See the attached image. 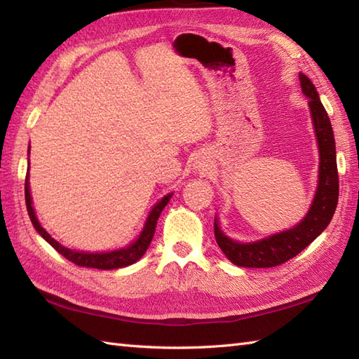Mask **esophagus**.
I'll return each instance as SVG.
<instances>
[{"label": "esophagus", "instance_id": "obj_1", "mask_svg": "<svg viewBox=\"0 0 359 359\" xmlns=\"http://www.w3.org/2000/svg\"><path fill=\"white\" fill-rule=\"evenodd\" d=\"M196 168L199 171H207V170H210V158H207V157H199L196 160Z\"/></svg>", "mask_w": 359, "mask_h": 359}]
</instances>
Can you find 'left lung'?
Listing matches in <instances>:
<instances>
[{
	"label": "left lung",
	"instance_id": "8db88e82",
	"mask_svg": "<svg viewBox=\"0 0 359 359\" xmlns=\"http://www.w3.org/2000/svg\"><path fill=\"white\" fill-rule=\"evenodd\" d=\"M302 94L309 98V108L313 123L315 137L319 151L318 187L307 215L292 228L282 230L262 239L241 242L226 236L215 217L216 242L224 255L238 266L247 269H269L287 262L288 259L299 255L321 234L334 215L338 205L339 182L337 168V148L330 118L319 100V94L313 83L306 74L299 72Z\"/></svg>",
	"mask_w": 359,
	"mask_h": 359
}]
</instances>
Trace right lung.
<instances>
[{"instance_id":"right-lung-1","label":"right lung","mask_w":359,"mask_h":359,"mask_svg":"<svg viewBox=\"0 0 359 359\" xmlns=\"http://www.w3.org/2000/svg\"><path fill=\"white\" fill-rule=\"evenodd\" d=\"M29 148H30V144H29ZM27 152H29V149H27ZM27 165H29V162H27ZM172 194L174 193H168L166 196L162 197V199L157 201V203H154V207H152L151 211L148 212V217H147V220H144L140 234L137 236V238L131 243H128V245L121 247V248H116V250L95 251V253H89V251L72 250V248H67V247L62 245V243L53 239L52 236L44 230V228L40 224V220H38V217L35 215L32 196H30L29 170H27L26 184H25L26 207H27L30 222H32L36 233L40 234L41 238L46 242H48L50 247L55 248L60 255H63L66 259H69V261L74 262L75 265L88 266V269H98V270L123 269V266L133 265V264H135L137 261H139V259H142V256L147 253V250L149 247L152 238H154V231H156L157 220L160 217V212L163 211V208L166 207V203L170 202Z\"/></svg>"}]
</instances>
